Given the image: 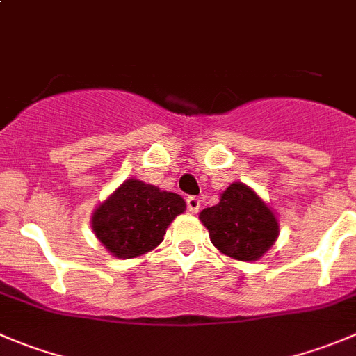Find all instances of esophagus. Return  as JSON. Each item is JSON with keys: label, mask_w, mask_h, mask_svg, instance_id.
<instances>
[{"label": "esophagus", "mask_w": 356, "mask_h": 356, "mask_svg": "<svg viewBox=\"0 0 356 356\" xmlns=\"http://www.w3.org/2000/svg\"><path fill=\"white\" fill-rule=\"evenodd\" d=\"M187 208L191 213H197L199 208H201V199L195 197V195H191L187 197Z\"/></svg>", "instance_id": "1"}]
</instances>
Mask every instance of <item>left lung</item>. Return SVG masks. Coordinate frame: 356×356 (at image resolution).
<instances>
[{"mask_svg":"<svg viewBox=\"0 0 356 356\" xmlns=\"http://www.w3.org/2000/svg\"><path fill=\"white\" fill-rule=\"evenodd\" d=\"M213 245L236 260H259L274 245L280 232L277 218L269 206L248 187L236 181L220 195L218 204L199 215Z\"/></svg>","mask_w":356,"mask_h":356,"instance_id":"1","label":"left lung"}]
</instances>
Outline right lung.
Wrapping results in <instances>:
<instances>
[{
	"instance_id": "obj_1",
	"label": "right lung",
	"mask_w": 356,
	"mask_h": 356,
	"mask_svg": "<svg viewBox=\"0 0 356 356\" xmlns=\"http://www.w3.org/2000/svg\"><path fill=\"white\" fill-rule=\"evenodd\" d=\"M185 211V201L145 181L125 180L92 215V231L118 259H134L161 245L169 223Z\"/></svg>"
}]
</instances>
